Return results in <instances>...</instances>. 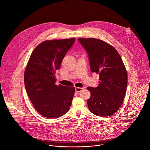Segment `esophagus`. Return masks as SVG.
Returning <instances> with one entry per match:
<instances>
[{"mask_svg": "<svg viewBox=\"0 0 150 150\" xmlns=\"http://www.w3.org/2000/svg\"><path fill=\"white\" fill-rule=\"evenodd\" d=\"M83 90V88H80V87H76L75 88V91L77 93H79L82 91Z\"/></svg>", "mask_w": 150, "mask_h": 150, "instance_id": "1", "label": "esophagus"}]
</instances>
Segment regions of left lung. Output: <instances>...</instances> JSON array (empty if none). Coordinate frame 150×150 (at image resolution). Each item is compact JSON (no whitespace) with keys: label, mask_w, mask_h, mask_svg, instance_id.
Returning <instances> with one entry per match:
<instances>
[{"label":"left lung","mask_w":150,"mask_h":150,"mask_svg":"<svg viewBox=\"0 0 150 150\" xmlns=\"http://www.w3.org/2000/svg\"><path fill=\"white\" fill-rule=\"evenodd\" d=\"M87 52L92 72L100 76L98 86L88 87L91 97L87 100L90 111L98 116L115 113L125 98L127 75L117 50L107 42L96 38H78Z\"/></svg>","instance_id":"obj_1"}]
</instances>
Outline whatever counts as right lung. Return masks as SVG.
<instances>
[{"label":"right lung","mask_w":150,"mask_h":150,"mask_svg":"<svg viewBox=\"0 0 150 150\" xmlns=\"http://www.w3.org/2000/svg\"><path fill=\"white\" fill-rule=\"evenodd\" d=\"M75 41V38L45 41L29 59L24 74L25 90L35 109L47 118L63 116L71 105L75 88L56 85L55 73Z\"/></svg>","instance_id":"right-lung-1"}]
</instances>
